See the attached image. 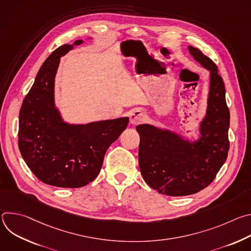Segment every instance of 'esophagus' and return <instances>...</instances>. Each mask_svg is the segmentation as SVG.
I'll return each instance as SVG.
<instances>
[{
    "instance_id": "34e87169",
    "label": "esophagus",
    "mask_w": 251,
    "mask_h": 251,
    "mask_svg": "<svg viewBox=\"0 0 251 251\" xmlns=\"http://www.w3.org/2000/svg\"><path fill=\"white\" fill-rule=\"evenodd\" d=\"M145 118H146V114L140 109H134L130 113V123L132 125H137L141 123L142 121L145 120Z\"/></svg>"
}]
</instances>
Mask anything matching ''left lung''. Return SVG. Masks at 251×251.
<instances>
[{"instance_id":"left-lung-1","label":"left lung","mask_w":251,"mask_h":251,"mask_svg":"<svg viewBox=\"0 0 251 251\" xmlns=\"http://www.w3.org/2000/svg\"><path fill=\"white\" fill-rule=\"evenodd\" d=\"M190 54L209 71V90L200 137L195 141L150 124L136 126L140 135L139 167L144 181L158 193L182 197L206 188L225 164L229 149V110L218 66L200 50Z\"/></svg>"}]
</instances>
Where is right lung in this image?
Instances as JSON below:
<instances>
[{
	"label": "right lung",
	"instance_id": "obj_1",
	"mask_svg": "<svg viewBox=\"0 0 251 251\" xmlns=\"http://www.w3.org/2000/svg\"><path fill=\"white\" fill-rule=\"evenodd\" d=\"M63 45L43 63L25 97L19 116V148L40 181L59 188H80L98 176L104 155L126 129L129 118L87 124L63 121L54 103V79L60 57L75 46Z\"/></svg>",
	"mask_w": 251,
	"mask_h": 251
}]
</instances>
